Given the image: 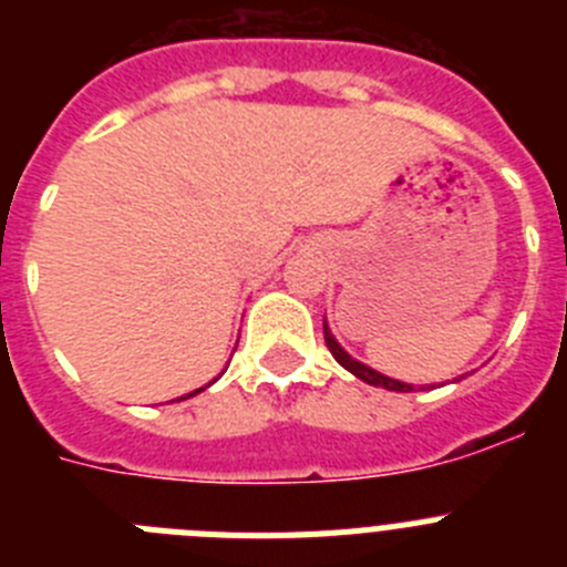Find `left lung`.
<instances>
[{
    "label": "left lung",
    "mask_w": 567,
    "mask_h": 567,
    "mask_svg": "<svg viewBox=\"0 0 567 567\" xmlns=\"http://www.w3.org/2000/svg\"><path fill=\"white\" fill-rule=\"evenodd\" d=\"M323 338H327V346H329V352H332V358L338 360V363L343 365V369H349V372H352L354 378L365 380V383H372V385H383V389H389V392H412V389H414V385L400 383V380H392V378H385V374L374 372V369H369V365H363V363H358V360H354V358H349V354H346L343 349H340L338 340L332 338V332H329L327 320H323Z\"/></svg>",
    "instance_id": "1"
}]
</instances>
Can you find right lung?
<instances>
[{
    "label": "right lung",
    "mask_w": 567,
    "mask_h": 567,
    "mask_svg": "<svg viewBox=\"0 0 567 567\" xmlns=\"http://www.w3.org/2000/svg\"><path fill=\"white\" fill-rule=\"evenodd\" d=\"M198 392H204V389H195V392H189L187 398H193V394H198ZM178 400H184V398H178Z\"/></svg>",
    "instance_id": "1"
}]
</instances>
